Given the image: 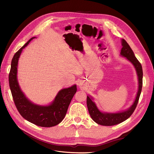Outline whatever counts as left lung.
<instances>
[{
    "label": "left lung",
    "instance_id": "8db88e82",
    "mask_svg": "<svg viewBox=\"0 0 154 154\" xmlns=\"http://www.w3.org/2000/svg\"><path fill=\"white\" fill-rule=\"evenodd\" d=\"M121 42L122 48L120 52V56L126 58L134 66L138 79V89L133 104L126 110L118 112L101 111L94 102L93 97L90 95L87 96V106L91 118L96 123L103 126H113L122 123L129 118L136 107L143 87V72L141 64L137 60L133 50L126 41L122 39Z\"/></svg>",
    "mask_w": 154,
    "mask_h": 154
}]
</instances>
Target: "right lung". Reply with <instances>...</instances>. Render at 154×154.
I'll return each instance as SVG.
<instances>
[{"instance_id": "add662e5", "label": "right lung", "mask_w": 154, "mask_h": 154, "mask_svg": "<svg viewBox=\"0 0 154 154\" xmlns=\"http://www.w3.org/2000/svg\"><path fill=\"white\" fill-rule=\"evenodd\" d=\"M36 37L31 38L15 53L11 63L9 85L16 107L27 121L41 127H52L60 123L65 118L68 106L76 92L74 85L59 91L53 101L48 105H39L31 101L22 91L18 81V64L23 49Z\"/></svg>"}]
</instances>
